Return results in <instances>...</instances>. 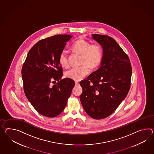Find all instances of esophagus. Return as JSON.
I'll return each mask as SVG.
<instances>
[{"mask_svg": "<svg viewBox=\"0 0 154 154\" xmlns=\"http://www.w3.org/2000/svg\"><path fill=\"white\" fill-rule=\"evenodd\" d=\"M75 86H78V85H79V82H75Z\"/></svg>", "mask_w": 154, "mask_h": 154, "instance_id": "34e87169", "label": "esophagus"}]
</instances>
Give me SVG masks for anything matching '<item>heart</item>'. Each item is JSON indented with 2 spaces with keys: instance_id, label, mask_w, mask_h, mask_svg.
<instances>
[{
  "instance_id": "b5f03b06",
  "label": "heart",
  "mask_w": 154,
  "mask_h": 154,
  "mask_svg": "<svg viewBox=\"0 0 154 154\" xmlns=\"http://www.w3.org/2000/svg\"><path fill=\"white\" fill-rule=\"evenodd\" d=\"M72 49L76 52L82 54V66L72 68L66 72L65 75L67 78L75 81H79L84 79L90 73V67L95 68L100 64L102 57L101 47L97 44L91 45L90 43L84 39H79L72 45ZM59 63L62 67L68 66L67 52L63 50L60 52Z\"/></svg>"
}]
</instances>
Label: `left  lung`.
I'll use <instances>...</instances> for the list:
<instances>
[{
  "label": "left lung",
  "instance_id": "obj_1",
  "mask_svg": "<svg viewBox=\"0 0 154 154\" xmlns=\"http://www.w3.org/2000/svg\"><path fill=\"white\" fill-rule=\"evenodd\" d=\"M103 49L100 67L80 82V100L86 112L100 120L111 115L130 88L131 64L116 41L107 35L92 34Z\"/></svg>",
  "mask_w": 154,
  "mask_h": 154
}]
</instances>
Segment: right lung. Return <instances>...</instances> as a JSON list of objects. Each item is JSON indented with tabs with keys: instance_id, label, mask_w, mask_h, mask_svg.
<instances>
[{
	"instance_id": "1",
	"label": "right lung",
	"mask_w": 154,
	"mask_h": 154,
	"mask_svg": "<svg viewBox=\"0 0 154 154\" xmlns=\"http://www.w3.org/2000/svg\"><path fill=\"white\" fill-rule=\"evenodd\" d=\"M72 37L59 34L39 41L30 49L23 64L22 77L25 94L38 112L45 116L59 115L75 86L73 79H61L62 68L58 61L60 52ZM54 82L57 84L52 85Z\"/></svg>"
}]
</instances>
